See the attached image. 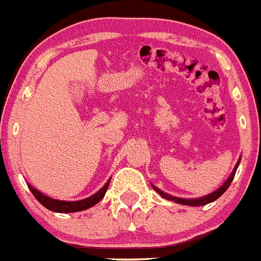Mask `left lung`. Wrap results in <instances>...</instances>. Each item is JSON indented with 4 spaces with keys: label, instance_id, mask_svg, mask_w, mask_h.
Listing matches in <instances>:
<instances>
[{
    "label": "left lung",
    "instance_id": "obj_1",
    "mask_svg": "<svg viewBox=\"0 0 261 261\" xmlns=\"http://www.w3.org/2000/svg\"><path fill=\"white\" fill-rule=\"evenodd\" d=\"M239 163H240V159L238 160L237 164H235L234 169H232V172H231V174L228 176L227 180H226L225 182H223V184L218 188V189L214 190L213 193L206 194V196H203V197H198V198H181V197H174V196H171V194H168V193H165V192H163V190H160L158 187H155L153 184H151V185H152V188L155 189L156 193H159L160 196L163 197V198L168 199V201H173V202H176V203H180V205H187V206L207 205V203L213 202V201H215V199H218L219 197L225 193L226 190H227V188L230 187V184L232 182V178H234L235 172H237L238 167H239Z\"/></svg>",
    "mask_w": 261,
    "mask_h": 261
}]
</instances>
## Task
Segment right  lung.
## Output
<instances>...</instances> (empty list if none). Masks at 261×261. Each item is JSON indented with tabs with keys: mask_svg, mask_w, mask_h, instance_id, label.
<instances>
[{
	"mask_svg": "<svg viewBox=\"0 0 261 261\" xmlns=\"http://www.w3.org/2000/svg\"><path fill=\"white\" fill-rule=\"evenodd\" d=\"M109 184H110V178H109L108 182H106L97 193L88 197V198L80 199V201H62V199L51 198V197L46 196V194H43L42 192H39V190L36 189V188H34L31 184H29V189L31 190V193L34 194V197H35L46 209L55 213H74L87 210L89 209V207H92V206L96 205V203H98L99 201L103 198V196H105L106 190H108L109 188Z\"/></svg>",
	"mask_w": 261,
	"mask_h": 261,
	"instance_id": "right-lung-1",
	"label": "right lung"
}]
</instances>
